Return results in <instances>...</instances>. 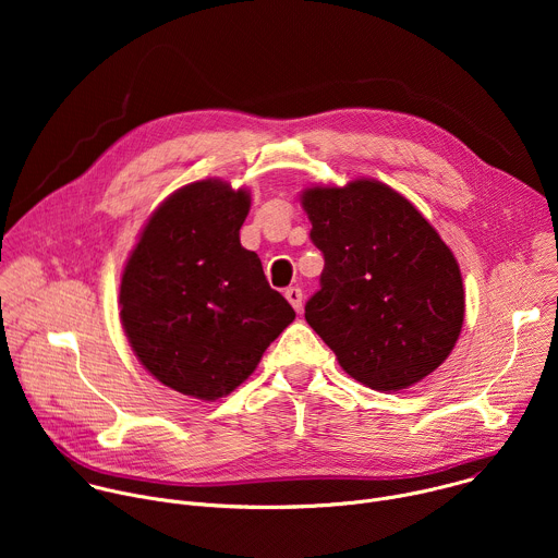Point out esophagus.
<instances>
[{
    "instance_id": "obj_1",
    "label": "esophagus",
    "mask_w": 558,
    "mask_h": 558,
    "mask_svg": "<svg viewBox=\"0 0 558 558\" xmlns=\"http://www.w3.org/2000/svg\"><path fill=\"white\" fill-rule=\"evenodd\" d=\"M284 295H287V300L291 302V306H293L295 311L302 308V289H300V287H289V289L284 291Z\"/></svg>"
}]
</instances>
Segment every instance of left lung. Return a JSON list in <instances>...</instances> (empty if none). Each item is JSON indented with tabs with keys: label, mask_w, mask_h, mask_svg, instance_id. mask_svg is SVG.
<instances>
[{
	"label": "left lung",
	"mask_w": 558,
	"mask_h": 558,
	"mask_svg": "<svg viewBox=\"0 0 558 558\" xmlns=\"http://www.w3.org/2000/svg\"><path fill=\"white\" fill-rule=\"evenodd\" d=\"M302 207L325 269L306 306L311 329L340 366L373 390L430 375L463 325L452 252L411 201L379 181L308 187Z\"/></svg>",
	"instance_id": "1"
}]
</instances>
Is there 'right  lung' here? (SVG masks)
<instances>
[{
  "label": "right lung",
  "instance_id": "right-lung-1",
  "mask_svg": "<svg viewBox=\"0 0 558 558\" xmlns=\"http://www.w3.org/2000/svg\"><path fill=\"white\" fill-rule=\"evenodd\" d=\"M250 192L218 179L181 187L143 227L121 278V325L161 384L218 400L293 323L260 258L241 245Z\"/></svg>",
  "mask_w": 558,
  "mask_h": 558
}]
</instances>
